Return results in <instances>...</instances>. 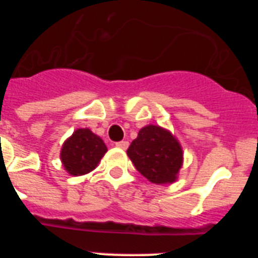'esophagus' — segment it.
<instances>
[{
  "mask_svg": "<svg viewBox=\"0 0 258 258\" xmlns=\"http://www.w3.org/2000/svg\"><path fill=\"white\" fill-rule=\"evenodd\" d=\"M116 146H117L118 149L126 150L129 147V142L127 141H120V142H116Z\"/></svg>",
  "mask_w": 258,
  "mask_h": 258,
  "instance_id": "34e87169",
  "label": "esophagus"
}]
</instances>
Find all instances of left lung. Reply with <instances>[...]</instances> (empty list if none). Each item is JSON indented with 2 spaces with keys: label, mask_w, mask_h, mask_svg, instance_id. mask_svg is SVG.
<instances>
[{
  "label": "left lung",
  "mask_w": 258,
  "mask_h": 258,
  "mask_svg": "<svg viewBox=\"0 0 258 258\" xmlns=\"http://www.w3.org/2000/svg\"><path fill=\"white\" fill-rule=\"evenodd\" d=\"M136 169L152 183H172L182 166V149L168 131L142 127L126 151Z\"/></svg>",
  "instance_id": "1"
}]
</instances>
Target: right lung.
<instances>
[{
	"label": "right lung",
	"mask_w": 258,
	"mask_h": 258,
	"mask_svg": "<svg viewBox=\"0 0 258 258\" xmlns=\"http://www.w3.org/2000/svg\"><path fill=\"white\" fill-rule=\"evenodd\" d=\"M107 151L103 141L89 129H77L61 147L60 159L72 175H83L95 169Z\"/></svg>",
	"instance_id": "obj_1"
}]
</instances>
